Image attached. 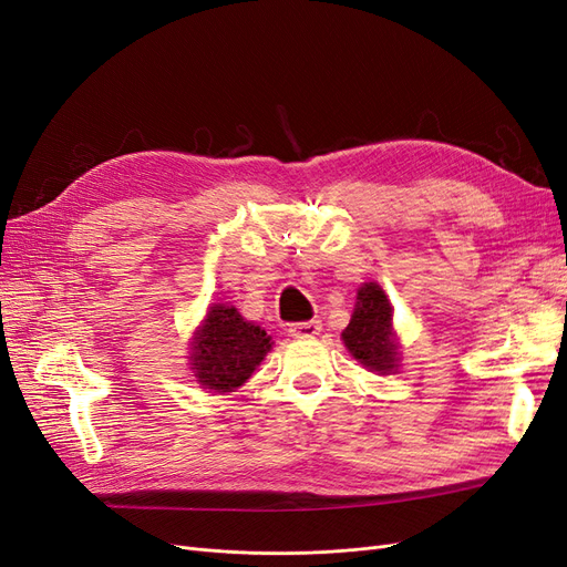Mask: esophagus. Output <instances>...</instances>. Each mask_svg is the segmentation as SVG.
I'll list each match as a JSON object with an SVG mask.
<instances>
[{
    "label": "esophagus",
    "mask_w": 567,
    "mask_h": 567,
    "mask_svg": "<svg viewBox=\"0 0 567 567\" xmlns=\"http://www.w3.org/2000/svg\"><path fill=\"white\" fill-rule=\"evenodd\" d=\"M319 333H321V321H317V319L288 326V336H293V338H315Z\"/></svg>",
    "instance_id": "34e87169"
}]
</instances>
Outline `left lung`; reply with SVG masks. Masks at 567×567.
Wrapping results in <instances>:
<instances>
[{
    "label": "left lung",
    "mask_w": 567,
    "mask_h": 567,
    "mask_svg": "<svg viewBox=\"0 0 567 567\" xmlns=\"http://www.w3.org/2000/svg\"><path fill=\"white\" fill-rule=\"evenodd\" d=\"M346 348L364 367L379 373L398 369V346L392 333V307L379 284H364L359 288L354 312L342 331Z\"/></svg>",
    "instance_id": "1"
}]
</instances>
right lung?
Returning a JSON list of instances; mask_svg holds the SVG:
<instances>
[{"mask_svg": "<svg viewBox=\"0 0 567 567\" xmlns=\"http://www.w3.org/2000/svg\"><path fill=\"white\" fill-rule=\"evenodd\" d=\"M271 348L269 336L244 321L234 307H210L194 338L192 369L200 385L215 392H231L244 385Z\"/></svg>", "mask_w": 567, "mask_h": 567, "instance_id": "right-lung-1", "label": "right lung"}]
</instances>
